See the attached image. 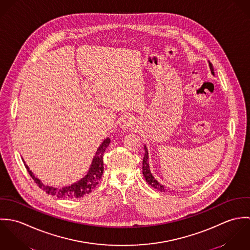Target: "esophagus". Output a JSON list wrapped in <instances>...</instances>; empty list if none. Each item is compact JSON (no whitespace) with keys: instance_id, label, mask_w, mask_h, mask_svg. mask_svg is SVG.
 <instances>
[{"instance_id":"1","label":"esophagus","mask_w":250,"mask_h":250,"mask_svg":"<svg viewBox=\"0 0 250 250\" xmlns=\"http://www.w3.org/2000/svg\"><path fill=\"white\" fill-rule=\"evenodd\" d=\"M119 126L122 130H128L136 126V120L132 116H124L121 118Z\"/></svg>"}]
</instances>
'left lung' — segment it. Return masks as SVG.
<instances>
[{
	"label": "left lung",
	"mask_w": 250,
	"mask_h": 250,
	"mask_svg": "<svg viewBox=\"0 0 250 250\" xmlns=\"http://www.w3.org/2000/svg\"><path fill=\"white\" fill-rule=\"evenodd\" d=\"M210 64V68H211V71L212 74L214 75V68H213V65L211 62H209ZM144 150H145V154H144V157H143V173L144 179L146 180V182L148 183V185H150L151 187H153L154 188L160 190V191H168L170 192L166 187H164L163 185H161L156 179L154 178L150 172V169H149V164H148V151H147V148L146 146H144Z\"/></svg>",
	"instance_id": "8db88e82"
}]
</instances>
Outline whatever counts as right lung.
Returning a JSON list of instances; mask_svg holds the SVG:
<instances>
[{
    "label": "right lung",
    "mask_w": 250,
    "mask_h": 250,
    "mask_svg": "<svg viewBox=\"0 0 250 250\" xmlns=\"http://www.w3.org/2000/svg\"><path fill=\"white\" fill-rule=\"evenodd\" d=\"M110 143V140L107 138L102 144L97 149V152L93 158L92 164L90 166V168L87 172V174L83 179H81L79 182L74 183L71 186L63 187V188H53L49 186L43 185L40 180L35 177L33 172L30 170L27 165H25L29 174L31 177L34 179L36 185L43 189L46 193L50 195L57 196L59 198H80L83 196L84 194H88L91 192V190L98 185L100 179L102 178L103 171H104V163H103V155L106 151L108 144Z\"/></svg>",
    "instance_id": "obj_1"
}]
</instances>
